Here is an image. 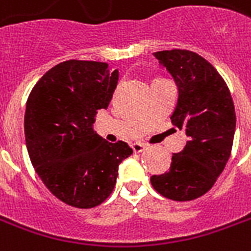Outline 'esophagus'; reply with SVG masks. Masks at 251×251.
Segmentation results:
<instances>
[{
    "mask_svg": "<svg viewBox=\"0 0 251 251\" xmlns=\"http://www.w3.org/2000/svg\"><path fill=\"white\" fill-rule=\"evenodd\" d=\"M131 149H133L134 152H142V151L146 149V146H145L143 143L137 142V143H133V145H131Z\"/></svg>",
    "mask_w": 251,
    "mask_h": 251,
    "instance_id": "esophagus-1",
    "label": "esophagus"
}]
</instances>
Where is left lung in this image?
Returning a JSON list of instances; mask_svg holds the SVG:
<instances>
[{
	"label": "left lung",
	"mask_w": 251,
	"mask_h": 251,
	"mask_svg": "<svg viewBox=\"0 0 251 251\" xmlns=\"http://www.w3.org/2000/svg\"><path fill=\"white\" fill-rule=\"evenodd\" d=\"M177 85L174 125L188 141L172 154L170 170L152 175L151 184L162 196L189 201L209 191L225 168L236 131V110L226 83L204 57L188 50L154 53Z\"/></svg>",
	"instance_id": "1"
}]
</instances>
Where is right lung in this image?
I'll list each match as a JSON object with an SVG mask.
<instances>
[{
    "mask_svg": "<svg viewBox=\"0 0 251 251\" xmlns=\"http://www.w3.org/2000/svg\"><path fill=\"white\" fill-rule=\"evenodd\" d=\"M117 81L118 71L106 63L68 60L47 71L28 96V156L50 192L68 205H100L116 185L120 163L133 154L126 142H108L92 127Z\"/></svg>",
    "mask_w": 251,
    "mask_h": 251,
    "instance_id": "right-lung-1",
    "label": "right lung"
}]
</instances>
